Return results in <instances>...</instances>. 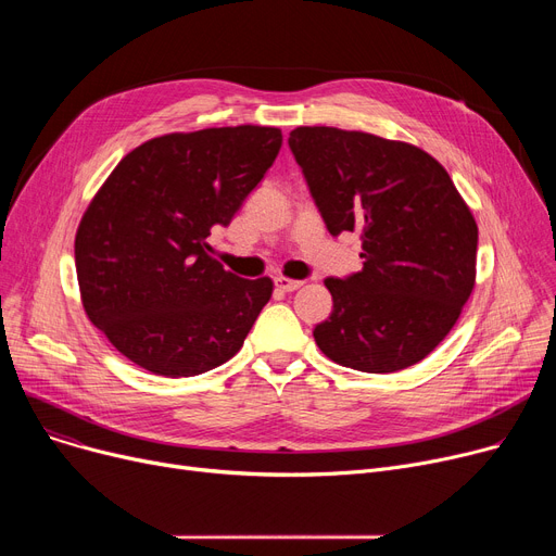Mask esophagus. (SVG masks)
Listing matches in <instances>:
<instances>
[{
	"label": "esophagus",
	"instance_id": "34e87169",
	"mask_svg": "<svg viewBox=\"0 0 556 556\" xmlns=\"http://www.w3.org/2000/svg\"><path fill=\"white\" fill-rule=\"evenodd\" d=\"M275 286H277L279 290H283V293H293V290H298V288L304 286V281H300V279H288V277H275Z\"/></svg>",
	"mask_w": 556,
	"mask_h": 556
}]
</instances>
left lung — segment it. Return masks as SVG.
I'll list each match as a JSON object with an SVG mask.
<instances>
[{
    "label": "left lung",
    "mask_w": 556,
    "mask_h": 556,
    "mask_svg": "<svg viewBox=\"0 0 556 556\" xmlns=\"http://www.w3.org/2000/svg\"><path fill=\"white\" fill-rule=\"evenodd\" d=\"M327 229L361 231L363 270L325 279L313 331L342 367L390 374L424 361L476 286L478 225L446 168L413 143L300 126L288 137Z\"/></svg>",
    "instance_id": "1"
}]
</instances>
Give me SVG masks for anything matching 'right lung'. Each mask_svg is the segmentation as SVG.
Instances as JSON below:
<instances>
[{"label": "right lung", "instance_id": "add662e5", "mask_svg": "<svg viewBox=\"0 0 556 556\" xmlns=\"http://www.w3.org/2000/svg\"><path fill=\"white\" fill-rule=\"evenodd\" d=\"M281 149L270 126L170 132L130 151L85 210L74 243L83 308L135 365L180 378L227 363L273 295L210 254Z\"/></svg>", "mask_w": 556, "mask_h": 556}]
</instances>
